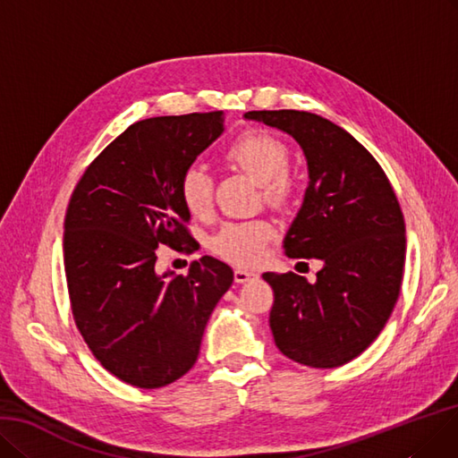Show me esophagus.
<instances>
[{
  "instance_id": "esophagus-1",
  "label": "esophagus",
  "mask_w": 458,
  "mask_h": 458,
  "mask_svg": "<svg viewBox=\"0 0 458 458\" xmlns=\"http://www.w3.org/2000/svg\"><path fill=\"white\" fill-rule=\"evenodd\" d=\"M253 278H258V272L246 270V268H236L234 270V282L236 284H246V282H250Z\"/></svg>"
}]
</instances>
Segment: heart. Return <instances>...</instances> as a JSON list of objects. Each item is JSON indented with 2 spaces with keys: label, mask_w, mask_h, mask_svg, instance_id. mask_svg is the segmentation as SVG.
Returning a JSON list of instances; mask_svg holds the SVG:
<instances>
[{
  "label": "heart",
  "mask_w": 458,
  "mask_h": 458,
  "mask_svg": "<svg viewBox=\"0 0 458 458\" xmlns=\"http://www.w3.org/2000/svg\"><path fill=\"white\" fill-rule=\"evenodd\" d=\"M225 157L241 167L251 180L263 186L272 203H282L295 188V178L285 169L289 161L287 144L265 130H246L227 148ZM180 199L193 216H205L212 207V180L205 169L191 167L182 176ZM272 236V225L261 219L229 224L219 231L212 250L236 265H255L261 261L265 246Z\"/></svg>",
  "instance_id": "heart-1"
}]
</instances>
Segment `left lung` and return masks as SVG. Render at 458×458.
Wrapping results in <instances>:
<instances>
[{
  "instance_id": "left-lung-1",
  "label": "left lung",
  "mask_w": 458,
  "mask_h": 458,
  "mask_svg": "<svg viewBox=\"0 0 458 458\" xmlns=\"http://www.w3.org/2000/svg\"><path fill=\"white\" fill-rule=\"evenodd\" d=\"M244 116L301 144L310 182L284 250L323 263L316 284L295 272L263 274L274 291V342L304 367H342L377 338L400 295L406 225L398 199L374 156L331 120L304 111Z\"/></svg>"
}]
</instances>
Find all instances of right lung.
I'll return each mask as SVG.
<instances>
[{"mask_svg": "<svg viewBox=\"0 0 458 458\" xmlns=\"http://www.w3.org/2000/svg\"><path fill=\"white\" fill-rule=\"evenodd\" d=\"M224 111L135 122L89 163L65 214L64 263L72 318L103 369L139 389L184 376L233 284L229 265L156 272L157 246H191L182 176L224 133Z\"/></svg>", "mask_w": 458, "mask_h": 458, "instance_id": "add662e5", "label": "right lung"}]
</instances>
